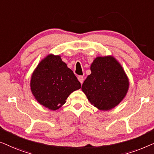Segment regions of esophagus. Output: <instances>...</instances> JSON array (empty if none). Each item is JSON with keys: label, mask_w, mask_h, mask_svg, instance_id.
Wrapping results in <instances>:
<instances>
[{"label": "esophagus", "mask_w": 154, "mask_h": 154, "mask_svg": "<svg viewBox=\"0 0 154 154\" xmlns=\"http://www.w3.org/2000/svg\"><path fill=\"white\" fill-rule=\"evenodd\" d=\"M84 79L83 76H79V77H78V80H79V82H80V83H81V84H83Z\"/></svg>", "instance_id": "34e87169"}]
</instances>
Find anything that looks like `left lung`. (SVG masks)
I'll use <instances>...</instances> for the list:
<instances>
[{
	"label": "left lung",
	"instance_id": "obj_1",
	"mask_svg": "<svg viewBox=\"0 0 154 154\" xmlns=\"http://www.w3.org/2000/svg\"><path fill=\"white\" fill-rule=\"evenodd\" d=\"M91 71L82 84V91L98 109H113L123 100L129 88L128 77L123 67L114 56H98L91 65Z\"/></svg>",
	"mask_w": 154,
	"mask_h": 154
}]
</instances>
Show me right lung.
<instances>
[{"instance_id":"right-lung-1","label":"right lung","mask_w":154,"mask_h":154,"mask_svg":"<svg viewBox=\"0 0 154 154\" xmlns=\"http://www.w3.org/2000/svg\"><path fill=\"white\" fill-rule=\"evenodd\" d=\"M32 94L40 105L50 110L61 107L71 93L81 88L72 70L60 55H47L39 63L31 78Z\"/></svg>"}]
</instances>
